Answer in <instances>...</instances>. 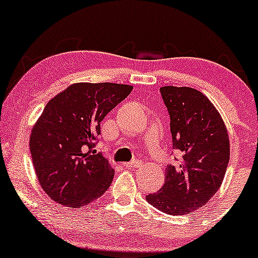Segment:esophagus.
<instances>
[{"instance_id":"obj_1","label":"esophagus","mask_w":258,"mask_h":258,"mask_svg":"<svg viewBox=\"0 0 258 258\" xmlns=\"http://www.w3.org/2000/svg\"><path fill=\"white\" fill-rule=\"evenodd\" d=\"M123 166L128 167V168H133V167H138L141 165V161H132V162H123Z\"/></svg>"}]
</instances>
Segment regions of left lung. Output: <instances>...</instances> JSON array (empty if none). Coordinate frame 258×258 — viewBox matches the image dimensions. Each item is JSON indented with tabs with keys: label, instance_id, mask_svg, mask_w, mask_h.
I'll return each mask as SVG.
<instances>
[{
	"label": "left lung",
	"instance_id": "obj_1",
	"mask_svg": "<svg viewBox=\"0 0 258 258\" xmlns=\"http://www.w3.org/2000/svg\"><path fill=\"white\" fill-rule=\"evenodd\" d=\"M171 117L173 148L180 160L165 171V183L147 200L168 215L206 205L223 182L229 162V136L216 106L191 87L160 88Z\"/></svg>",
	"mask_w": 258,
	"mask_h": 258
}]
</instances>
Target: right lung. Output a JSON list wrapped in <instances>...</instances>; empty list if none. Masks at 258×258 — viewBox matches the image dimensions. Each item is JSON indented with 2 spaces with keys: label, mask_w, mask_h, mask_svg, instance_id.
<instances>
[{
  "label": "right lung",
  "mask_w": 258,
  "mask_h": 258,
  "mask_svg": "<svg viewBox=\"0 0 258 258\" xmlns=\"http://www.w3.org/2000/svg\"><path fill=\"white\" fill-rule=\"evenodd\" d=\"M132 90L130 85L78 82L44 106L29 144L41 188L55 203L79 209L110 186L114 168L94 152V142L106 114Z\"/></svg>",
  "instance_id": "obj_1"
}]
</instances>
